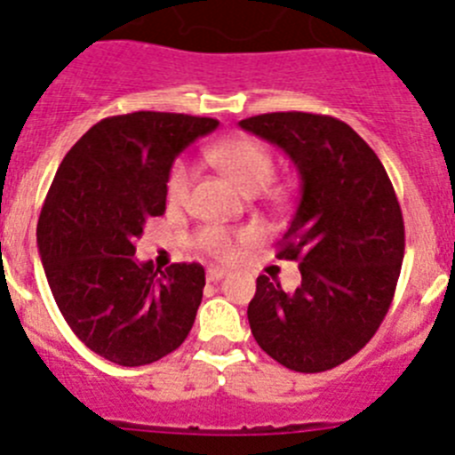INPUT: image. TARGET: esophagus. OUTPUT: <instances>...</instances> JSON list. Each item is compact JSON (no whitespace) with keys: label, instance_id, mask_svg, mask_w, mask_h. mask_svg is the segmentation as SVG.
Segmentation results:
<instances>
[{"label":"esophagus","instance_id":"1","mask_svg":"<svg viewBox=\"0 0 455 455\" xmlns=\"http://www.w3.org/2000/svg\"><path fill=\"white\" fill-rule=\"evenodd\" d=\"M227 269H222V267H208V272H206V278L208 281H212V283H215V281H220V278H224L227 276Z\"/></svg>","mask_w":455,"mask_h":455}]
</instances>
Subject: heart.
Returning <instances> with one entry per match:
<instances>
[{"mask_svg":"<svg viewBox=\"0 0 455 455\" xmlns=\"http://www.w3.org/2000/svg\"><path fill=\"white\" fill-rule=\"evenodd\" d=\"M206 154L247 195L265 190L276 174V161H274L272 151L253 138H233V140L218 142V145L208 147ZM192 183H195V170H192L190 163H174L165 183L167 202L172 206L186 204L190 197ZM235 233L222 227H204L195 235L197 249L215 258H222V260L235 256Z\"/></svg>","mask_w":455,"mask_h":455,"instance_id":"heart-1","label":"heart"}]
</instances>
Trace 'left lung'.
Returning a JSON list of instances; mask_svg holds the SVG:
<instances>
[{
	"mask_svg": "<svg viewBox=\"0 0 455 455\" xmlns=\"http://www.w3.org/2000/svg\"><path fill=\"white\" fill-rule=\"evenodd\" d=\"M240 126L281 147L301 174L276 253L297 260L301 285L288 294L260 274L251 333L288 370H333L374 338L392 304L406 249L399 199L374 149L338 117L288 110Z\"/></svg>",
	"mask_w": 455,
	"mask_h": 455,
	"instance_id": "1",
	"label": "left lung"
}]
</instances>
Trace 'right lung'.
Returning <instances> with one entry per match:
<instances>
[{
    "mask_svg": "<svg viewBox=\"0 0 455 455\" xmlns=\"http://www.w3.org/2000/svg\"><path fill=\"white\" fill-rule=\"evenodd\" d=\"M212 117L138 110L97 122L65 154L38 220V249L60 315L90 351L122 367L183 345L202 304L199 263H138L145 222L165 212L174 158L218 129Z\"/></svg>",
    "mask_w": 455,
    "mask_h": 455,
    "instance_id": "right-lung-1",
    "label": "right lung"
}]
</instances>
